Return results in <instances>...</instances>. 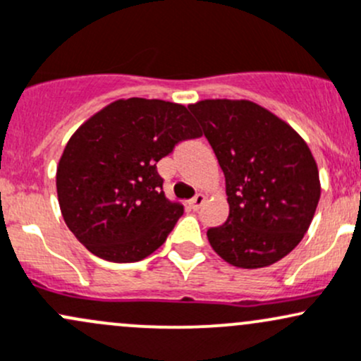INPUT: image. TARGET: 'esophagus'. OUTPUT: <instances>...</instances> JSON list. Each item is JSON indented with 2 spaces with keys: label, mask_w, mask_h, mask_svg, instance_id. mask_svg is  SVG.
<instances>
[{
  "label": "esophagus",
  "mask_w": 361,
  "mask_h": 361,
  "mask_svg": "<svg viewBox=\"0 0 361 361\" xmlns=\"http://www.w3.org/2000/svg\"><path fill=\"white\" fill-rule=\"evenodd\" d=\"M204 200H206V195H202V193H197L192 200H188V207L193 211H197L200 206H202Z\"/></svg>",
  "instance_id": "1"
}]
</instances>
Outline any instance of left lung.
Wrapping results in <instances>:
<instances>
[{
	"mask_svg": "<svg viewBox=\"0 0 361 361\" xmlns=\"http://www.w3.org/2000/svg\"><path fill=\"white\" fill-rule=\"evenodd\" d=\"M188 109L225 174L230 214L207 230L211 247L237 268L270 267L302 240L320 200L310 147L254 102L218 98Z\"/></svg>",
	"mask_w": 361,
	"mask_h": 361,
	"instance_id": "8db88e82",
	"label": "left lung"
}]
</instances>
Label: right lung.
<instances>
[{
    "label": "right lung",
    "instance_id": "add662e5",
    "mask_svg": "<svg viewBox=\"0 0 361 361\" xmlns=\"http://www.w3.org/2000/svg\"><path fill=\"white\" fill-rule=\"evenodd\" d=\"M202 135L185 105L116 100L71 136L56 168L63 221L94 256L135 263L168 238L183 206L162 192L157 162Z\"/></svg>",
    "mask_w": 361,
    "mask_h": 361
}]
</instances>
